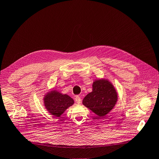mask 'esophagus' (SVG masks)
<instances>
[{"label":"esophagus","instance_id":"obj_1","mask_svg":"<svg viewBox=\"0 0 159 159\" xmlns=\"http://www.w3.org/2000/svg\"><path fill=\"white\" fill-rule=\"evenodd\" d=\"M75 102H76V103H77L78 104H80V103H81V98H80V96H75Z\"/></svg>","mask_w":159,"mask_h":159}]
</instances>
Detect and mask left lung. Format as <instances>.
Segmentation results:
<instances>
[{"mask_svg": "<svg viewBox=\"0 0 159 159\" xmlns=\"http://www.w3.org/2000/svg\"><path fill=\"white\" fill-rule=\"evenodd\" d=\"M92 87V92L85 96L82 103L98 118L105 116L115 106L118 93L108 79H96Z\"/></svg>", "mask_w": 159, "mask_h": 159, "instance_id": "8db88e82", "label": "left lung"}]
</instances>
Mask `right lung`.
<instances>
[{
    "mask_svg": "<svg viewBox=\"0 0 159 159\" xmlns=\"http://www.w3.org/2000/svg\"><path fill=\"white\" fill-rule=\"evenodd\" d=\"M43 103L50 114L60 117L68 108L72 106L74 101L69 95L62 94L54 89L44 95Z\"/></svg>",
    "mask_w": 159,
    "mask_h": 159,
    "instance_id": "right-lung-1",
    "label": "right lung"
}]
</instances>
